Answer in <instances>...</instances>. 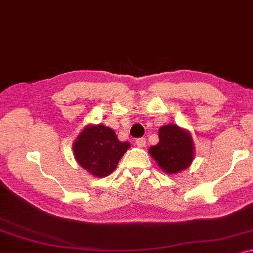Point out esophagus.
<instances>
[{"label": "esophagus", "mask_w": 253, "mask_h": 253, "mask_svg": "<svg viewBox=\"0 0 253 253\" xmlns=\"http://www.w3.org/2000/svg\"><path fill=\"white\" fill-rule=\"evenodd\" d=\"M135 144H136V145L138 146V148H144L145 144H146L145 138H143V137H141V138H137V139H136V142H135Z\"/></svg>", "instance_id": "1"}]
</instances>
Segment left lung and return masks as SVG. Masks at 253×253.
<instances>
[{"label": "left lung", "mask_w": 253, "mask_h": 253, "mask_svg": "<svg viewBox=\"0 0 253 253\" xmlns=\"http://www.w3.org/2000/svg\"><path fill=\"white\" fill-rule=\"evenodd\" d=\"M194 142L190 131L176 124L159 128V143L150 146V156L167 175H174L190 167L194 159Z\"/></svg>", "instance_id": "left-lung-1"}]
</instances>
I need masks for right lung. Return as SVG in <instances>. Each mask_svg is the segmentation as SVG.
Wrapping results in <instances>:
<instances>
[{
	"instance_id": "obj_1",
	"label": "right lung",
	"mask_w": 253,
	"mask_h": 253,
	"mask_svg": "<svg viewBox=\"0 0 253 253\" xmlns=\"http://www.w3.org/2000/svg\"><path fill=\"white\" fill-rule=\"evenodd\" d=\"M129 148V142H120L114 129L103 124L86 125L73 143L77 163L88 174L99 178L110 175Z\"/></svg>"
}]
</instances>
